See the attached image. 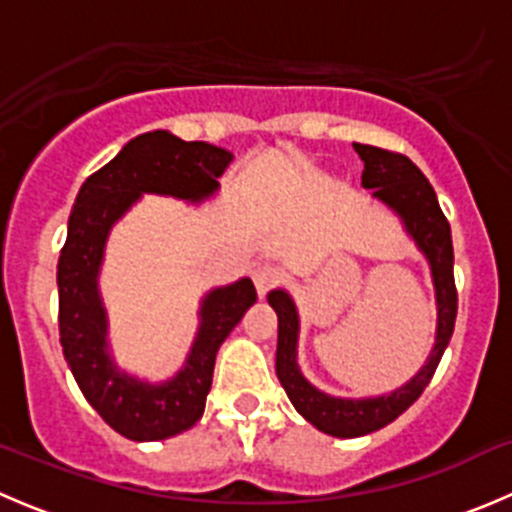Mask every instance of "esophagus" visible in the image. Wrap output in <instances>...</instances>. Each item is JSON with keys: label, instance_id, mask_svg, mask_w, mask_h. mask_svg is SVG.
I'll use <instances>...</instances> for the list:
<instances>
[{"label": "esophagus", "instance_id": "1", "mask_svg": "<svg viewBox=\"0 0 512 512\" xmlns=\"http://www.w3.org/2000/svg\"><path fill=\"white\" fill-rule=\"evenodd\" d=\"M252 280H255L257 294H260V297H265L272 287L280 285L282 272L272 265H257L255 270H252Z\"/></svg>", "mask_w": 512, "mask_h": 512}]
</instances>
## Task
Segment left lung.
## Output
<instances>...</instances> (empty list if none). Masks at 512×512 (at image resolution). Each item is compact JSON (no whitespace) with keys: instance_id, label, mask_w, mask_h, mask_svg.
<instances>
[{"instance_id":"left-lung-1","label":"left lung","mask_w":512,"mask_h":512,"mask_svg":"<svg viewBox=\"0 0 512 512\" xmlns=\"http://www.w3.org/2000/svg\"><path fill=\"white\" fill-rule=\"evenodd\" d=\"M364 163L361 185L371 190V198L389 208L426 260L436 297V337L421 369L406 384L376 396H334L319 389L304 376L299 366V312L297 302L285 287L267 294V302L277 314V379L287 391L297 414L317 431L334 438H359L396 421L423 394L438 361L451 342L456 324L458 294L453 282V242L451 225L441 213L436 193L426 175L406 156L384 148L354 143Z\"/></svg>"}]
</instances>
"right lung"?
Returning <instances> with one entry per match:
<instances>
[{
	"label": "right lung",
	"mask_w": 512,
	"mask_h": 512,
	"mask_svg": "<svg viewBox=\"0 0 512 512\" xmlns=\"http://www.w3.org/2000/svg\"><path fill=\"white\" fill-rule=\"evenodd\" d=\"M232 158L225 148L188 143L170 131L141 133L84 180L71 208L56 267L64 359L98 416L131 441H163L200 421L220 344L257 302V292L250 277L208 289L183 366L168 379H143L118 364L108 339V312L98 287L108 235L143 195L188 205L213 200Z\"/></svg>",
	"instance_id": "obj_1"
}]
</instances>
